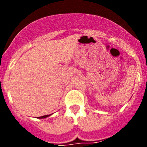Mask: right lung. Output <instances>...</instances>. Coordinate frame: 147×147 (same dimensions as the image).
<instances>
[{"instance_id": "1", "label": "right lung", "mask_w": 147, "mask_h": 147, "mask_svg": "<svg viewBox=\"0 0 147 147\" xmlns=\"http://www.w3.org/2000/svg\"><path fill=\"white\" fill-rule=\"evenodd\" d=\"M49 115H43V116H41V117H38V118H39V119H45V118H46V117H49Z\"/></svg>"}]
</instances>
